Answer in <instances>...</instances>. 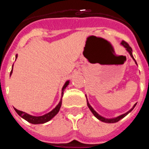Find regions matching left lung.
Wrapping results in <instances>:
<instances>
[{
    "label": "left lung",
    "instance_id": "8db88e82",
    "mask_svg": "<svg viewBox=\"0 0 149 149\" xmlns=\"http://www.w3.org/2000/svg\"><path fill=\"white\" fill-rule=\"evenodd\" d=\"M121 45H122L123 46V47H125V48H126V51H127V52H128L129 54L131 55V56L133 58V60H134V61H135V63H136V65H137V63H136V60H135V59H134V56H133V54H132V48H131V47L129 46V45L127 44V42H125V41H122V42H121ZM86 101H87V106H88V107H89V110H91V112L93 113V115H94L95 116L96 118H97V119H98V120L101 121V122H106V123H115V122H119V121L120 120V119H123L124 117L126 116H127V114H128L129 113H130V112L132 111L133 109H134V107H135V106H136V104H135L134 105V107H133L132 108H131V110H129V111H127V113H124V114H122V115L116 117V118H112V119H107V118H104V117H103V116H100L99 114H98V113H97V112H96L95 110L94 109H93V107H91V105L89 104V102H88L87 98H86Z\"/></svg>",
    "mask_w": 149,
    "mask_h": 149
}]
</instances>
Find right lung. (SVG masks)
I'll return each mask as SVG.
<instances>
[{
  "label": "right lung",
  "instance_id": "obj_1",
  "mask_svg": "<svg viewBox=\"0 0 149 149\" xmlns=\"http://www.w3.org/2000/svg\"><path fill=\"white\" fill-rule=\"evenodd\" d=\"M17 57H18V55L16 54V56H15V58H17ZM13 67H12V70H11V72H10V75H11L12 73H13ZM68 84H69V81H67L65 83V84H64V86H63V89H62V97H63V92H64V89L67 87V86H68ZM62 97H61V99H60V102H59V104L56 105V107H55L54 109H53V110H51V112H49V113H48L45 114V115H43V116H31V115H30V114L27 113H24V112L21 111V110H18L15 108V110L17 113L22 118H23L24 119H25L26 121H27V122H30V123L34 124V125L45 123V122H48V121L51 120L52 118H54V117L56 114L58 113V112L60 111V107H61V105H62Z\"/></svg>",
  "mask_w": 149,
  "mask_h": 149
}]
</instances>
